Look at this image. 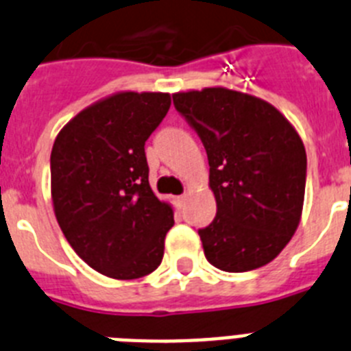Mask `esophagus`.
<instances>
[{"instance_id": "esophagus-1", "label": "esophagus", "mask_w": 351, "mask_h": 351, "mask_svg": "<svg viewBox=\"0 0 351 351\" xmlns=\"http://www.w3.org/2000/svg\"><path fill=\"white\" fill-rule=\"evenodd\" d=\"M186 200H188V195H181V197H176V207H178V209L184 207Z\"/></svg>"}]
</instances>
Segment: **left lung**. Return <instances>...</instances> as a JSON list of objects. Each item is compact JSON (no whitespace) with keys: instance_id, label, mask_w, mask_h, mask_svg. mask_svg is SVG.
I'll return each instance as SVG.
<instances>
[{"instance_id":"1","label":"left lung","mask_w":351,"mask_h":351,"mask_svg":"<svg viewBox=\"0 0 351 351\" xmlns=\"http://www.w3.org/2000/svg\"><path fill=\"white\" fill-rule=\"evenodd\" d=\"M209 160L216 218L198 230L210 265L226 272L263 267L290 243L306 191V149L269 101L226 88L172 95Z\"/></svg>"}]
</instances>
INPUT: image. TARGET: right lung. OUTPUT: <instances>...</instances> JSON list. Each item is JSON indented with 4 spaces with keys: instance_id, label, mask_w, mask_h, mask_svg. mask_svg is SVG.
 <instances>
[{
    "instance_id": "right-lung-1",
    "label": "right lung",
    "mask_w": 351,
    "mask_h": 351,
    "mask_svg": "<svg viewBox=\"0 0 351 351\" xmlns=\"http://www.w3.org/2000/svg\"><path fill=\"white\" fill-rule=\"evenodd\" d=\"M169 108V93H114L68 121L52 145L56 219L77 255L114 280L151 274L163 258L173 210L149 186L144 145Z\"/></svg>"
}]
</instances>
